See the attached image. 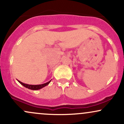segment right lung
<instances>
[{"mask_svg": "<svg viewBox=\"0 0 124 124\" xmlns=\"http://www.w3.org/2000/svg\"><path fill=\"white\" fill-rule=\"evenodd\" d=\"M51 80L49 81V82H47V83H45L44 84H42V85H27V84H25V83H22L21 82H20L19 81V83L22 85L23 86H24L25 87L28 88V89H31V90H39L42 89V87H44L47 86V85L50 83Z\"/></svg>", "mask_w": 124, "mask_h": 124, "instance_id": "1", "label": "right lung"}]
</instances>
